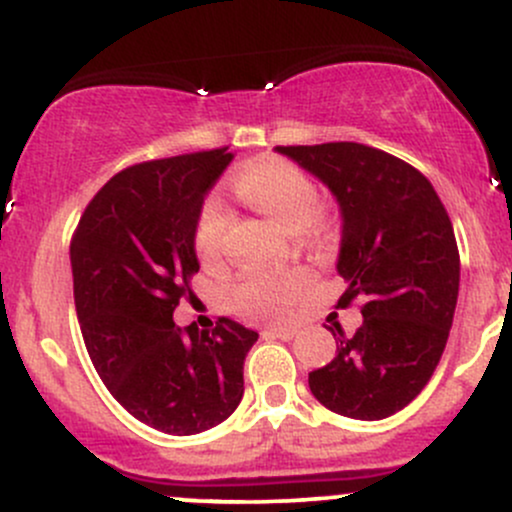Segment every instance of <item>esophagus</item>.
<instances>
[{"mask_svg": "<svg viewBox=\"0 0 512 512\" xmlns=\"http://www.w3.org/2000/svg\"><path fill=\"white\" fill-rule=\"evenodd\" d=\"M267 335L269 338H279V340H294L296 335H299V330L282 328V325H272V328H267Z\"/></svg>", "mask_w": 512, "mask_h": 512, "instance_id": "1", "label": "esophagus"}]
</instances>
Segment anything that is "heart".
<instances>
[{"mask_svg": "<svg viewBox=\"0 0 512 512\" xmlns=\"http://www.w3.org/2000/svg\"><path fill=\"white\" fill-rule=\"evenodd\" d=\"M230 189L243 204L274 218L291 233H299L318 221V182L311 172L286 157L265 155L245 162L230 179ZM230 228H233V213L228 206L216 196L206 199L194 235L201 260L218 265L226 257ZM311 279V272L301 267L247 272L235 282L230 301L235 311L245 318H282L311 286Z\"/></svg>", "mask_w": 512, "mask_h": 512, "instance_id": "obj_1", "label": "heart"}]
</instances>
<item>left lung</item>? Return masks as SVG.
<instances>
[{"label":"left lung","mask_w":512,"mask_h":512,"mask_svg":"<svg viewBox=\"0 0 512 512\" xmlns=\"http://www.w3.org/2000/svg\"><path fill=\"white\" fill-rule=\"evenodd\" d=\"M333 192L342 213L338 308L362 299V325L330 328L338 355L308 374L328 411L389 418L425 389L445 352L459 294L452 221L425 174L362 143L279 145Z\"/></svg>","instance_id":"left-lung-1"}]
</instances>
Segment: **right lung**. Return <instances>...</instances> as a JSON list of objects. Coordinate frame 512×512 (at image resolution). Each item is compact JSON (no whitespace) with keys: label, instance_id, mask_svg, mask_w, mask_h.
Masks as SVG:
<instances>
[{"label":"right lung","instance_id":"obj_1","mask_svg":"<svg viewBox=\"0 0 512 512\" xmlns=\"http://www.w3.org/2000/svg\"><path fill=\"white\" fill-rule=\"evenodd\" d=\"M233 160L228 148L126 167L94 194L70 243L75 308L94 369L133 418L167 435L223 423L243 398L255 330L218 318L174 325L199 272L204 196Z\"/></svg>","mask_w":512,"mask_h":512}]
</instances>
